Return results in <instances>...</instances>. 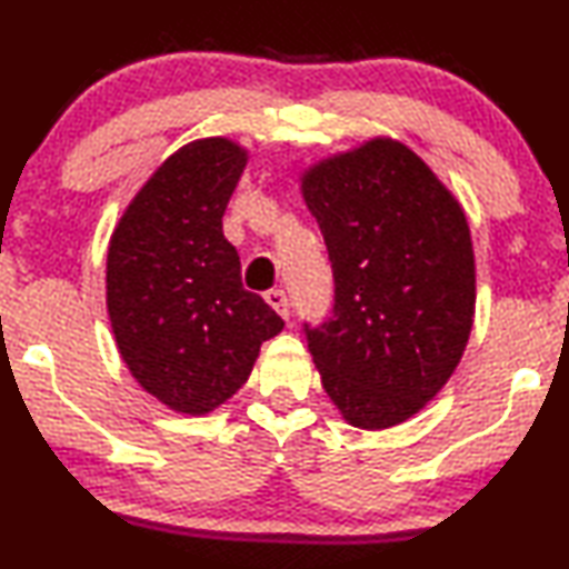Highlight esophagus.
<instances>
[{"mask_svg":"<svg viewBox=\"0 0 569 569\" xmlns=\"http://www.w3.org/2000/svg\"><path fill=\"white\" fill-rule=\"evenodd\" d=\"M263 300H267L269 306L274 308L279 316H282V318H290V300H287L284 290H269L267 295H263Z\"/></svg>","mask_w":569,"mask_h":569,"instance_id":"1","label":"esophagus"}]
</instances>
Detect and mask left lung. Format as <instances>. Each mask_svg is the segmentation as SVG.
Returning a JSON list of instances; mask_svg holds the SVG:
<instances>
[{
	"label": "left lung",
	"instance_id": "left-lung-1",
	"mask_svg": "<svg viewBox=\"0 0 569 569\" xmlns=\"http://www.w3.org/2000/svg\"><path fill=\"white\" fill-rule=\"evenodd\" d=\"M300 193L337 284L329 323L306 326L326 393L360 430L407 422L471 337L477 263L461 201L393 137L310 162Z\"/></svg>",
	"mask_w": 569,
	"mask_h": 569
}]
</instances>
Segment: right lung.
Instances as JSON below:
<instances>
[{"instance_id":"add662e5","label":"right lung","mask_w":569,"mask_h":569,"mask_svg":"<svg viewBox=\"0 0 569 569\" xmlns=\"http://www.w3.org/2000/svg\"><path fill=\"white\" fill-rule=\"evenodd\" d=\"M248 150L204 137L160 162L116 222L106 308L119 355L142 391L204 417L238 393L284 321L243 290L222 214Z\"/></svg>"}]
</instances>
